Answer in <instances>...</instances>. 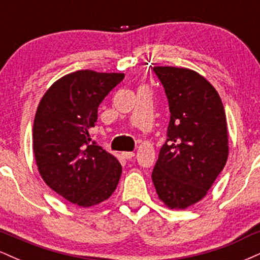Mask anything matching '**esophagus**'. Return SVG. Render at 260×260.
Segmentation results:
<instances>
[{
	"label": "esophagus",
	"mask_w": 260,
	"mask_h": 260,
	"mask_svg": "<svg viewBox=\"0 0 260 260\" xmlns=\"http://www.w3.org/2000/svg\"><path fill=\"white\" fill-rule=\"evenodd\" d=\"M122 156H123L124 159L129 160L132 159V157H134V153L133 151H123V153H122Z\"/></svg>",
	"instance_id": "34e87169"
}]
</instances>
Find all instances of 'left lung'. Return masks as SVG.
<instances>
[{"label": "left lung", "mask_w": 260, "mask_h": 260, "mask_svg": "<svg viewBox=\"0 0 260 260\" xmlns=\"http://www.w3.org/2000/svg\"><path fill=\"white\" fill-rule=\"evenodd\" d=\"M153 71L165 89L170 122L151 178L169 208L186 209L204 198L228 161L225 110L215 88L194 71Z\"/></svg>", "instance_id": "obj_1"}]
</instances>
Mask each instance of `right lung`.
Returning a JSON list of instances; mask_svg holds the SVG:
<instances>
[{
    "mask_svg": "<svg viewBox=\"0 0 260 260\" xmlns=\"http://www.w3.org/2000/svg\"><path fill=\"white\" fill-rule=\"evenodd\" d=\"M123 73L77 71L53 83L39 104L32 149L41 177L68 202L88 208L115 192L118 160L91 142L98 107L123 80Z\"/></svg>",
    "mask_w": 260,
    "mask_h": 260,
    "instance_id": "add662e5",
    "label": "right lung"
}]
</instances>
